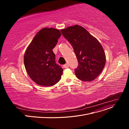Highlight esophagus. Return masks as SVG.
Listing matches in <instances>:
<instances>
[{"instance_id": "34e87169", "label": "esophagus", "mask_w": 129, "mask_h": 129, "mask_svg": "<svg viewBox=\"0 0 129 129\" xmlns=\"http://www.w3.org/2000/svg\"><path fill=\"white\" fill-rule=\"evenodd\" d=\"M63 67H64V68H68V67H69V65L68 64H67V63H66V64H65V65H64Z\"/></svg>"}]
</instances>
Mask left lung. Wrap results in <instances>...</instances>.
<instances>
[{
	"mask_svg": "<svg viewBox=\"0 0 129 129\" xmlns=\"http://www.w3.org/2000/svg\"><path fill=\"white\" fill-rule=\"evenodd\" d=\"M63 37L72 45L78 60L75 69L76 77L85 82H91L103 71L106 55L98 41L84 28L78 25L60 30Z\"/></svg>",
	"mask_w": 129,
	"mask_h": 129,
	"instance_id": "left-lung-1",
	"label": "left lung"
}]
</instances>
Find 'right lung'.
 Instances as JSON below:
<instances>
[{
	"mask_svg": "<svg viewBox=\"0 0 129 129\" xmlns=\"http://www.w3.org/2000/svg\"><path fill=\"white\" fill-rule=\"evenodd\" d=\"M56 29L44 28L37 33L24 55V64L31 79L39 85L51 86L60 79L63 69L55 62L52 50L60 37Z\"/></svg>",
	"mask_w": 129,
	"mask_h": 129,
	"instance_id": "1",
	"label": "right lung"
}]
</instances>
